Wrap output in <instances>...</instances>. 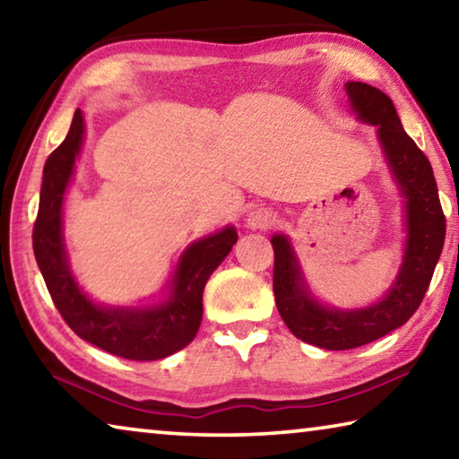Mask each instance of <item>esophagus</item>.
I'll return each mask as SVG.
<instances>
[{
  "mask_svg": "<svg viewBox=\"0 0 459 459\" xmlns=\"http://www.w3.org/2000/svg\"><path fill=\"white\" fill-rule=\"evenodd\" d=\"M275 212L269 211V208H257L248 214L247 219V227H251L253 230H267L275 224Z\"/></svg>",
  "mask_w": 459,
  "mask_h": 459,
  "instance_id": "1",
  "label": "esophagus"
}]
</instances>
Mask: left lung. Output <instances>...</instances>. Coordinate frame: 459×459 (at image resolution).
Listing matches in <instances>:
<instances>
[{
  "mask_svg": "<svg viewBox=\"0 0 459 459\" xmlns=\"http://www.w3.org/2000/svg\"><path fill=\"white\" fill-rule=\"evenodd\" d=\"M346 92L359 119L377 126L385 158L407 200V245L399 277L385 298L370 307L342 312L322 306L309 295L287 237L271 238L279 314L295 338L325 351L364 346L405 324L421 306L446 240V216L431 164L403 129L393 100L367 82H346Z\"/></svg>",
  "mask_w": 459,
  "mask_h": 459,
  "instance_id": "obj_1",
  "label": "left lung"
}]
</instances>
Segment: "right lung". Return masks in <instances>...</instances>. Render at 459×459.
I'll return each instance as SVG.
<instances>
[{"label": "right lung", "mask_w": 459, "mask_h": 459, "mask_svg": "<svg viewBox=\"0 0 459 459\" xmlns=\"http://www.w3.org/2000/svg\"><path fill=\"white\" fill-rule=\"evenodd\" d=\"M84 119L81 108L65 137L44 164L40 206L32 245L38 267L54 306L76 336L100 351L129 360H160L182 351L196 336L202 322V291L212 271L237 243L235 227L200 238L186 248L174 271L169 298L152 307H103L81 291L68 269L62 243V202L81 152Z\"/></svg>", "instance_id": "add662e5"}]
</instances>
